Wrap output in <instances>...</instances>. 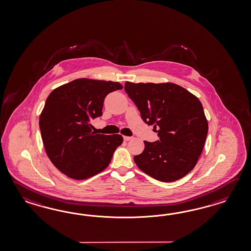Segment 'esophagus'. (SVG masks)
I'll use <instances>...</instances> for the list:
<instances>
[{
	"instance_id": "34e87169",
	"label": "esophagus",
	"mask_w": 251,
	"mask_h": 251,
	"mask_svg": "<svg viewBox=\"0 0 251 251\" xmlns=\"http://www.w3.org/2000/svg\"><path fill=\"white\" fill-rule=\"evenodd\" d=\"M123 139H124V141H129V140H131V139H132V137H128V136H124V137H123Z\"/></svg>"
}]
</instances>
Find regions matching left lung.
Masks as SVG:
<instances>
[{
  "label": "left lung",
  "mask_w": 251,
  "mask_h": 251,
  "mask_svg": "<svg viewBox=\"0 0 251 251\" xmlns=\"http://www.w3.org/2000/svg\"><path fill=\"white\" fill-rule=\"evenodd\" d=\"M125 92L148 125L158 128L159 141H144L136 165L153 178L171 182L197 164L208 134V121L200 100L181 86L125 82Z\"/></svg>",
  "instance_id": "8db88e82"
}]
</instances>
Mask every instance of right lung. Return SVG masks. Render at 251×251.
<instances>
[{
	"label": "right lung",
	"mask_w": 251,
	"mask_h": 251,
	"mask_svg": "<svg viewBox=\"0 0 251 251\" xmlns=\"http://www.w3.org/2000/svg\"><path fill=\"white\" fill-rule=\"evenodd\" d=\"M123 87L119 82L77 79L50 93L40 116L49 159L71 178L86 179L104 171L122 135L95 134L90 121L102 115L104 99Z\"/></svg>",
	"instance_id": "add662e5"
}]
</instances>
